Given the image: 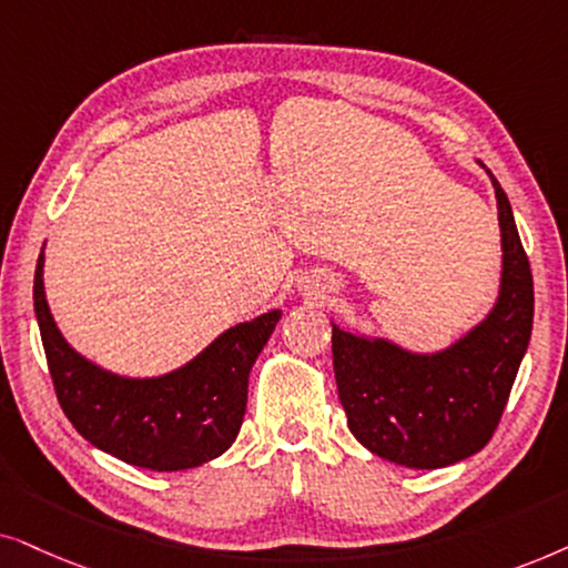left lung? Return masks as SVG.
<instances>
[{
  "mask_svg": "<svg viewBox=\"0 0 568 568\" xmlns=\"http://www.w3.org/2000/svg\"><path fill=\"white\" fill-rule=\"evenodd\" d=\"M488 176L501 229V285L486 320L436 353L353 335L332 322V363L351 434L374 455L413 470L455 465L486 447L530 345V262L506 192Z\"/></svg>",
  "mask_w": 568,
  "mask_h": 568,
  "instance_id": "obj_1",
  "label": "left lung"
}]
</instances>
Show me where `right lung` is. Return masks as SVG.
I'll return each mask as SVG.
<instances>
[{"label": "right lung", "instance_id": "right-lung-1", "mask_svg": "<svg viewBox=\"0 0 568 568\" xmlns=\"http://www.w3.org/2000/svg\"><path fill=\"white\" fill-rule=\"evenodd\" d=\"M33 308L57 399L78 434L121 463L158 473L200 467L236 442L248 374L283 316L272 308L225 329L181 368L132 379L105 372L62 337L43 291V248Z\"/></svg>", "mask_w": 568, "mask_h": 568}]
</instances>
